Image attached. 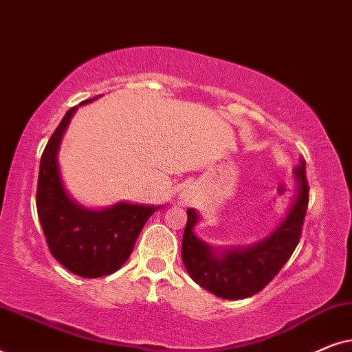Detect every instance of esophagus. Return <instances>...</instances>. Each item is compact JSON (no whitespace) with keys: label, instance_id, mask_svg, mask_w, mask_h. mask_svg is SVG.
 Listing matches in <instances>:
<instances>
[{"label":"esophagus","instance_id":"obj_1","mask_svg":"<svg viewBox=\"0 0 352 352\" xmlns=\"http://www.w3.org/2000/svg\"><path fill=\"white\" fill-rule=\"evenodd\" d=\"M179 199H181L182 201H189V200L192 199V195H190V194H187V192H182V194H181V197H179Z\"/></svg>","mask_w":352,"mask_h":352}]
</instances>
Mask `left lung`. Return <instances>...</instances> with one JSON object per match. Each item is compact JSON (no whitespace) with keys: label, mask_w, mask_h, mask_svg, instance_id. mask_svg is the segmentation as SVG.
Instances as JSON below:
<instances>
[{"label":"left lung","mask_w":352,"mask_h":352,"mask_svg":"<svg viewBox=\"0 0 352 352\" xmlns=\"http://www.w3.org/2000/svg\"><path fill=\"white\" fill-rule=\"evenodd\" d=\"M295 194L285 216L272 232L248 247H214L195 234L200 214L187 210L182 235V263L190 278L201 288L224 300H243L261 292L295 252L307 208L306 162L293 170Z\"/></svg>","instance_id":"left-lung-1"}]
</instances>
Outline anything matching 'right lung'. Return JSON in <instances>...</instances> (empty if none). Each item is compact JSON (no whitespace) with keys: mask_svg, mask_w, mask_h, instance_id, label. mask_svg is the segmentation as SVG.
<instances>
[{"mask_svg":"<svg viewBox=\"0 0 352 352\" xmlns=\"http://www.w3.org/2000/svg\"><path fill=\"white\" fill-rule=\"evenodd\" d=\"M93 98L80 105L93 102ZM80 105L72 107L52 133L40 162L36 210L52 256L75 276L85 278L113 274L128 261L147 219L163 206L118 201L105 208H88L65 189L59 148Z\"/></svg>","mask_w":352,"mask_h":352,"instance_id":"obj_1","label":"right lung"}]
</instances>
